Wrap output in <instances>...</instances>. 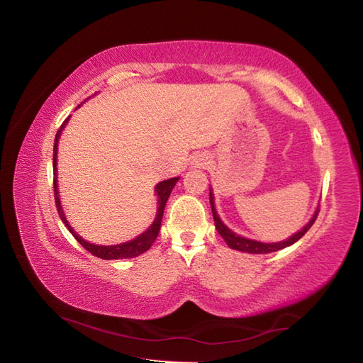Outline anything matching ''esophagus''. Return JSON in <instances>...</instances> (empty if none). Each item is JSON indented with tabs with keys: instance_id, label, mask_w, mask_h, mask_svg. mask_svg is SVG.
I'll list each match as a JSON object with an SVG mask.
<instances>
[{
	"instance_id": "34e87169",
	"label": "esophagus",
	"mask_w": 363,
	"mask_h": 363,
	"mask_svg": "<svg viewBox=\"0 0 363 363\" xmlns=\"http://www.w3.org/2000/svg\"><path fill=\"white\" fill-rule=\"evenodd\" d=\"M197 160H199V161H201V164H203V161H205L203 158H197Z\"/></svg>"
}]
</instances>
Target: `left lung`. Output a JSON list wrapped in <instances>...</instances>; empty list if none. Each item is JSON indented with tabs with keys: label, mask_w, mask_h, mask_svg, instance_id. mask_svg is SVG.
Segmentation results:
<instances>
[{
	"label": "left lung",
	"mask_w": 363,
	"mask_h": 363,
	"mask_svg": "<svg viewBox=\"0 0 363 363\" xmlns=\"http://www.w3.org/2000/svg\"><path fill=\"white\" fill-rule=\"evenodd\" d=\"M209 203H211V211H213V217H214L216 229L221 235V238L226 241L229 247L233 249V250H240V252H244V253H253V255L272 253V252H277V250H282L285 247H289V245H292L296 241H298L311 229V226L313 225V221H315V218H317L318 211H320V208L317 206V209H315V213L312 214V217H311L308 223L303 226L298 232H296L294 235H291L289 238H286L284 241H279V242H261V241H256V240H250V238L238 235V233H235L232 229H229L223 223V221H221L220 216L217 214L216 203H214V193H213L211 186H209Z\"/></svg>",
	"instance_id": "obj_1"
}]
</instances>
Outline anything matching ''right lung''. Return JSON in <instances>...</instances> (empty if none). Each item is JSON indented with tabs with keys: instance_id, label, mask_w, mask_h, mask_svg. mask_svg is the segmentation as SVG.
<instances>
[{
	"instance_id": "obj_1",
	"label": "right lung",
	"mask_w": 363,
	"mask_h": 363,
	"mask_svg": "<svg viewBox=\"0 0 363 363\" xmlns=\"http://www.w3.org/2000/svg\"><path fill=\"white\" fill-rule=\"evenodd\" d=\"M96 95V93H95ZM84 104V102H83ZM81 107V104L78 105V108ZM71 116L63 122V125L60 126V130L57 131L55 134V142H54V154H52V167H54V197H55V205H57V211L58 216H60L62 221L65 223V226L69 229V232L72 233L74 238L83 245V247L90 252L93 256H98L101 259H128V258H135V256L145 253L146 250L150 249V245L155 242L158 233H160V228H161V220H162V213H164V208L167 203V199L173 190V186L177 185V182L179 181V177L177 178H170V179H164L155 185V196H157V214L152 225L145 230L140 233L138 237L125 241L121 244H113V245H99V244H93L90 241H86L83 237L78 235V233L74 230V228L69 225V221L65 216L63 206H62V201H60V191H58V179H57V154H58V140H60V135L65 130V126L67 125Z\"/></svg>"
}]
</instances>
